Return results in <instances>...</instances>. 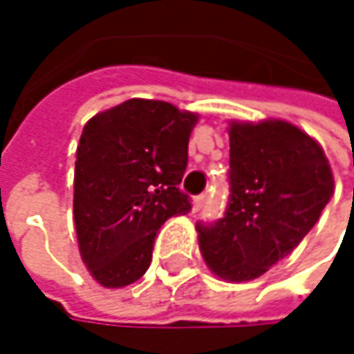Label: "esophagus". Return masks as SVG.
Returning a JSON list of instances; mask_svg holds the SVG:
<instances>
[{"label": "esophagus", "mask_w": 354, "mask_h": 354, "mask_svg": "<svg viewBox=\"0 0 354 354\" xmlns=\"http://www.w3.org/2000/svg\"><path fill=\"white\" fill-rule=\"evenodd\" d=\"M205 201H207V196H205V194L194 196V198H192V211H194V213H196V211H201V209L205 207Z\"/></svg>", "instance_id": "obj_1"}]
</instances>
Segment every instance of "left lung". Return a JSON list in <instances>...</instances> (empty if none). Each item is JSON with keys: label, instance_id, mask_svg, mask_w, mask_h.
<instances>
[{"label": "left lung", "instance_id": "obj_1", "mask_svg": "<svg viewBox=\"0 0 354 354\" xmlns=\"http://www.w3.org/2000/svg\"><path fill=\"white\" fill-rule=\"evenodd\" d=\"M225 217L198 225V250L221 281L262 277L316 225L334 192L330 162L312 135L283 118L230 120Z\"/></svg>", "mask_w": 354, "mask_h": 354}]
</instances>
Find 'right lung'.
I'll use <instances>...</instances> for the list:
<instances>
[{"label":"right lung","instance_id":"1","mask_svg":"<svg viewBox=\"0 0 354 354\" xmlns=\"http://www.w3.org/2000/svg\"><path fill=\"white\" fill-rule=\"evenodd\" d=\"M198 114L164 100L131 98L94 114L80 137L73 176L77 246L106 289L139 281L158 230L190 211L178 188Z\"/></svg>","mask_w":354,"mask_h":354}]
</instances>
